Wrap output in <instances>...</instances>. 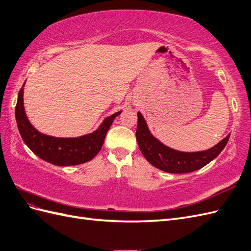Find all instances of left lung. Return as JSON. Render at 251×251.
<instances>
[{
  "label": "left lung",
  "mask_w": 251,
  "mask_h": 251,
  "mask_svg": "<svg viewBox=\"0 0 251 251\" xmlns=\"http://www.w3.org/2000/svg\"><path fill=\"white\" fill-rule=\"evenodd\" d=\"M136 140L140 151L151 165L170 174H186L198 170L214 160L227 145L226 136L213 148L200 152H181L163 145L151 135L142 114L138 113Z\"/></svg>",
  "instance_id": "left-lung-1"
}]
</instances>
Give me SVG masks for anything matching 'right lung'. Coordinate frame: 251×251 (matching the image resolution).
<instances>
[{"label": "right lung", "mask_w": 251, "mask_h": 251, "mask_svg": "<svg viewBox=\"0 0 251 251\" xmlns=\"http://www.w3.org/2000/svg\"><path fill=\"white\" fill-rule=\"evenodd\" d=\"M15 112L23 142L36 155L56 166H72L93 160L101 150L114 119L121 113L120 111L109 116L91 134L75 138H60L42 134L29 124L23 106V87L18 95Z\"/></svg>", "instance_id": "add662e5"}]
</instances>
